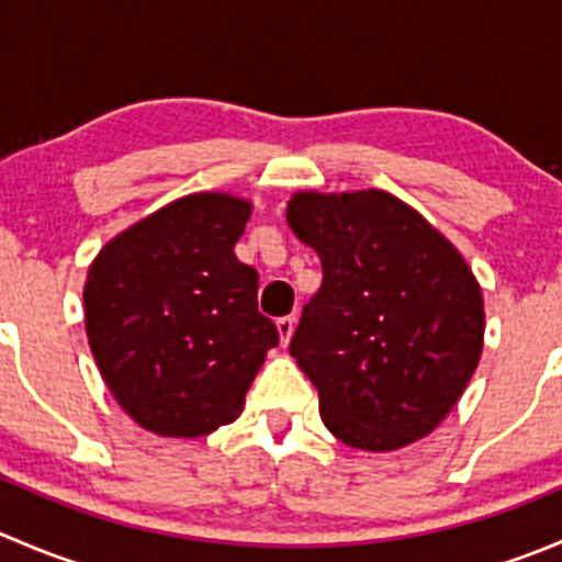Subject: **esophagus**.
<instances>
[{
    "instance_id": "1",
    "label": "esophagus",
    "mask_w": 562,
    "mask_h": 562,
    "mask_svg": "<svg viewBox=\"0 0 562 562\" xmlns=\"http://www.w3.org/2000/svg\"><path fill=\"white\" fill-rule=\"evenodd\" d=\"M293 328H296V317H293V315L280 317V321H277V331H280V342H282V345L291 342Z\"/></svg>"
}]
</instances>
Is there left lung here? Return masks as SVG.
<instances>
[{
	"instance_id": "8db88e82",
	"label": "left lung",
	"mask_w": 562,
	"mask_h": 562,
	"mask_svg": "<svg viewBox=\"0 0 562 562\" xmlns=\"http://www.w3.org/2000/svg\"><path fill=\"white\" fill-rule=\"evenodd\" d=\"M288 225L323 266L291 356L350 449L427 438L484 350V296L462 252L386 190L293 192Z\"/></svg>"
}]
</instances>
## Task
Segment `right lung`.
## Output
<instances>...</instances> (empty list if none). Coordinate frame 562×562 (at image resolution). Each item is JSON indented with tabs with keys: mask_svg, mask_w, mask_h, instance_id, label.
I'll use <instances>...</instances> for the list:
<instances>
[{
	"mask_svg": "<svg viewBox=\"0 0 562 562\" xmlns=\"http://www.w3.org/2000/svg\"><path fill=\"white\" fill-rule=\"evenodd\" d=\"M247 198L192 192L113 236L83 285L108 391L146 432L201 438L236 422L280 334L258 313V271L234 247Z\"/></svg>",
	"mask_w": 562,
	"mask_h": 562,
	"instance_id": "obj_1",
	"label": "right lung"
}]
</instances>
